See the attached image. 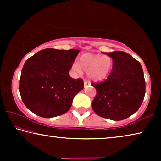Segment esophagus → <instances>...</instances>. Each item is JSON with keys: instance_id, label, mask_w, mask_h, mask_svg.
I'll use <instances>...</instances> for the list:
<instances>
[{"instance_id": "1", "label": "esophagus", "mask_w": 161, "mask_h": 161, "mask_svg": "<svg viewBox=\"0 0 161 161\" xmlns=\"http://www.w3.org/2000/svg\"><path fill=\"white\" fill-rule=\"evenodd\" d=\"M84 87H86V86H89V85H90V82H89V81H84Z\"/></svg>"}]
</instances>
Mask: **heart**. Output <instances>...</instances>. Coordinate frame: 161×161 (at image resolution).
Segmentation results:
<instances>
[{"mask_svg": "<svg viewBox=\"0 0 161 161\" xmlns=\"http://www.w3.org/2000/svg\"><path fill=\"white\" fill-rule=\"evenodd\" d=\"M112 65L113 61L109 56L85 53L80 57L79 62H75L72 64V68L78 74H80L83 69L90 80L100 81L109 75Z\"/></svg>", "mask_w": 161, "mask_h": 161, "instance_id": "heart-1", "label": "heart"}]
</instances>
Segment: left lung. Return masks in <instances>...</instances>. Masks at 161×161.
I'll return each mask as SVG.
<instances>
[{"label":"left lung","mask_w":161,"mask_h":161,"mask_svg":"<svg viewBox=\"0 0 161 161\" xmlns=\"http://www.w3.org/2000/svg\"><path fill=\"white\" fill-rule=\"evenodd\" d=\"M113 59L112 72L102 82H92L97 95L92 109L103 118L121 121L140 108L146 93V81L140 62L123 51L105 53Z\"/></svg>","instance_id":"8db88e82"}]
</instances>
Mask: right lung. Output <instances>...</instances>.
Returning a JSON list of instances; mask_svg holds the SVG:
<instances>
[{
    "label": "right lung",
    "mask_w": 161,
    "mask_h": 161,
    "mask_svg": "<svg viewBox=\"0 0 161 161\" xmlns=\"http://www.w3.org/2000/svg\"><path fill=\"white\" fill-rule=\"evenodd\" d=\"M80 50H40L26 60L20 79V94L26 107L44 118L69 110L72 100L84 88L81 78L73 79L69 69Z\"/></svg>",
    "instance_id": "add662e5"
}]
</instances>
